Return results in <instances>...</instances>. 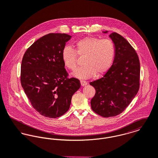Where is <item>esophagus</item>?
Listing matches in <instances>:
<instances>
[{
  "instance_id": "34e87169",
  "label": "esophagus",
  "mask_w": 158,
  "mask_h": 158,
  "mask_svg": "<svg viewBox=\"0 0 158 158\" xmlns=\"http://www.w3.org/2000/svg\"><path fill=\"white\" fill-rule=\"evenodd\" d=\"M88 83L86 81H81V85L82 87H84L85 85H87Z\"/></svg>"
}]
</instances>
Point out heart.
<instances>
[{
    "label": "heart",
    "instance_id": "1",
    "mask_svg": "<svg viewBox=\"0 0 158 158\" xmlns=\"http://www.w3.org/2000/svg\"><path fill=\"white\" fill-rule=\"evenodd\" d=\"M77 54L84 56V65L73 73L74 77L88 79L96 74L98 76L108 70L114 60L115 47L110 39L101 40L97 37H87L78 40L75 50L65 47L62 51V59L66 67L71 70L77 68Z\"/></svg>",
    "mask_w": 158,
    "mask_h": 158
}]
</instances>
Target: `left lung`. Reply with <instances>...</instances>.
<instances>
[{
  "label": "left lung",
  "mask_w": 158,
  "mask_h": 158,
  "mask_svg": "<svg viewBox=\"0 0 158 158\" xmlns=\"http://www.w3.org/2000/svg\"><path fill=\"white\" fill-rule=\"evenodd\" d=\"M109 37L115 47L113 65L102 78L89 83L96 89L91 108L104 118L121 114L131 102L138 92L140 78L139 60L132 46L116 33Z\"/></svg>",
  "instance_id": "1"
}]
</instances>
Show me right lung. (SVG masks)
I'll return each instance as SVG.
<instances>
[{
  "mask_svg": "<svg viewBox=\"0 0 158 158\" xmlns=\"http://www.w3.org/2000/svg\"><path fill=\"white\" fill-rule=\"evenodd\" d=\"M71 38L65 33L44 35L27 49L22 60V87L33 108L47 118L65 114L81 87L77 79L67 78L62 59V51Z\"/></svg>",
  "mask_w": 158,
  "mask_h": 158,
  "instance_id": "add662e5",
  "label": "right lung"
}]
</instances>
